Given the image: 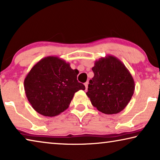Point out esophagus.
Wrapping results in <instances>:
<instances>
[{
  "mask_svg": "<svg viewBox=\"0 0 160 160\" xmlns=\"http://www.w3.org/2000/svg\"><path fill=\"white\" fill-rule=\"evenodd\" d=\"M85 88H86V89H88V82H86L85 83Z\"/></svg>",
  "mask_w": 160,
  "mask_h": 160,
  "instance_id": "esophagus-1",
  "label": "esophagus"
}]
</instances>
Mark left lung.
I'll return each instance as SVG.
<instances>
[{"instance_id":"obj_1","label":"left lung","mask_w":160,"mask_h":160,"mask_svg":"<svg viewBox=\"0 0 160 160\" xmlns=\"http://www.w3.org/2000/svg\"><path fill=\"white\" fill-rule=\"evenodd\" d=\"M94 65V77L89 81L86 95L92 106L102 113H119L129 103L134 92L132 74L113 55L101 57Z\"/></svg>"}]
</instances>
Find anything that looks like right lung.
<instances>
[{
  "mask_svg": "<svg viewBox=\"0 0 160 160\" xmlns=\"http://www.w3.org/2000/svg\"><path fill=\"white\" fill-rule=\"evenodd\" d=\"M77 69L58 57L49 56L38 62L24 79L25 93L32 108L42 116L52 117L68 108L74 94L85 89L79 82Z\"/></svg>",
  "mask_w": 160,
  "mask_h": 160,
  "instance_id": "add662e5",
  "label": "right lung"
}]
</instances>
